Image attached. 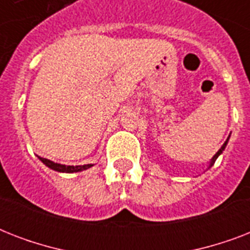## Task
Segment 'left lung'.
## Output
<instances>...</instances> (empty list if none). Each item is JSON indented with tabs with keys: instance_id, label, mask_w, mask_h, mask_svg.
<instances>
[{
	"instance_id": "1",
	"label": "left lung",
	"mask_w": 250,
	"mask_h": 250,
	"mask_svg": "<svg viewBox=\"0 0 250 250\" xmlns=\"http://www.w3.org/2000/svg\"><path fill=\"white\" fill-rule=\"evenodd\" d=\"M227 143H229V139H227V140H226V143H225V144L222 145V148L219 149V150H218L217 153H215V156H214L213 158H211V161H210V165H209V167H211V166H213L214 164H215V161H217V158H218V157L221 156V154H222V152H223V150H225V148H226V145H227Z\"/></svg>"
}]
</instances>
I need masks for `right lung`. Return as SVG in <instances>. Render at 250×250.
<instances>
[{"label":"right lung","instance_id":"add662e5","mask_svg":"<svg viewBox=\"0 0 250 250\" xmlns=\"http://www.w3.org/2000/svg\"><path fill=\"white\" fill-rule=\"evenodd\" d=\"M39 160L45 165V166H48L49 168H52L54 171H58V172H68V174H71V172H79V171L86 170V168H89L93 165H83V166H66V165H61V164H56V162H53L50 160H46V158H42V157H39Z\"/></svg>","mask_w":250,"mask_h":250}]
</instances>
